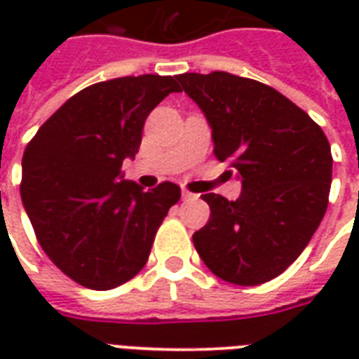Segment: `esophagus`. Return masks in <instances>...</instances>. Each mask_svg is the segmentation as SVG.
<instances>
[{
	"instance_id": "obj_1",
	"label": "esophagus",
	"mask_w": 359,
	"mask_h": 359,
	"mask_svg": "<svg viewBox=\"0 0 359 359\" xmlns=\"http://www.w3.org/2000/svg\"><path fill=\"white\" fill-rule=\"evenodd\" d=\"M182 199H184V201H196L197 196H196V194H191V191L184 190V191H182Z\"/></svg>"
}]
</instances>
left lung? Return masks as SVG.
<instances>
[{
  "mask_svg": "<svg viewBox=\"0 0 359 359\" xmlns=\"http://www.w3.org/2000/svg\"><path fill=\"white\" fill-rule=\"evenodd\" d=\"M177 80L212 128L214 156L242 180L236 201L201 196L210 218L194 245L227 283H266L298 259L323 222L334 163L328 137L266 83L222 70Z\"/></svg>",
  "mask_w": 359,
  "mask_h": 359,
  "instance_id": "8db88e82",
  "label": "left lung"
}]
</instances>
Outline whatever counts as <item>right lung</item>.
Listing matches in <instances>:
<instances>
[{
	"label": "right lung",
	"instance_id": "add662e5",
	"mask_svg": "<svg viewBox=\"0 0 359 359\" xmlns=\"http://www.w3.org/2000/svg\"><path fill=\"white\" fill-rule=\"evenodd\" d=\"M173 76H124L70 97L22 158L20 194L36 240L55 266L93 290L126 283L145 266L158 227L180 199L162 182L145 191L123 179L152 109L179 93Z\"/></svg>",
	"mask_w": 359,
	"mask_h": 359
}]
</instances>
